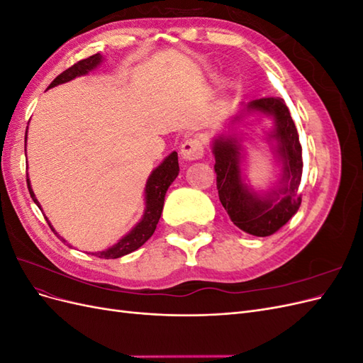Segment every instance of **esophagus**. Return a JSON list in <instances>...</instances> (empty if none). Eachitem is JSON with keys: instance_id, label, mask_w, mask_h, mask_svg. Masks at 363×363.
Segmentation results:
<instances>
[{"instance_id": "1", "label": "esophagus", "mask_w": 363, "mask_h": 363, "mask_svg": "<svg viewBox=\"0 0 363 363\" xmlns=\"http://www.w3.org/2000/svg\"><path fill=\"white\" fill-rule=\"evenodd\" d=\"M204 155L203 142L199 138H188L182 145V157L184 160H199Z\"/></svg>"}]
</instances>
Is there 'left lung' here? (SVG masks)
<instances>
[{
    "label": "left lung",
    "mask_w": 363,
    "mask_h": 363,
    "mask_svg": "<svg viewBox=\"0 0 363 363\" xmlns=\"http://www.w3.org/2000/svg\"><path fill=\"white\" fill-rule=\"evenodd\" d=\"M251 113L272 118L274 128L268 135L276 142V152L283 164L280 184L267 194H257L244 183L240 169V139L221 135L213 139L216 188L219 201L233 224L245 233L265 238L280 230L296 213L301 204L298 186L303 174V157L298 131L283 98L268 96L244 106L235 121ZM233 121V123H235Z\"/></svg>",
    "instance_id": "obj_1"
}]
</instances>
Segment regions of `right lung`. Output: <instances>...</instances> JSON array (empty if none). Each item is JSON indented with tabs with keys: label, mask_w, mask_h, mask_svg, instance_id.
Masks as SVG:
<instances>
[{
	"label": "right lung",
	"mask_w": 363,
	"mask_h": 363,
	"mask_svg": "<svg viewBox=\"0 0 363 363\" xmlns=\"http://www.w3.org/2000/svg\"><path fill=\"white\" fill-rule=\"evenodd\" d=\"M101 62H103V56L100 52L94 54V56L83 59L80 62H77L75 65H72L71 68H68L67 71H63L60 75H57L56 79L52 80V83L48 86V89H50V87L57 86V84L74 80L75 77L87 74L89 71L95 69ZM26 139H27V136H26ZM179 171H180L179 156H177V152L172 151L171 155L167 159H164L155 171L151 172V175L147 180V186H145V211H144V215H142L140 221L133 228H131L123 239H119L115 245H112L111 248H107L104 251L92 252V255L96 256V257H101V259H118V257H123V256L128 255V252L135 251L139 247L144 245L147 240L152 236V233H155V230H156L157 223L160 219V215H162V211H163L164 195H167V191L171 186V183L179 175ZM27 186H28V192L31 195L33 201H35L38 204V207L40 208V204L36 200L35 192H33L31 186H30L28 175H27ZM45 219H47L48 225L51 227V230L54 232V228L50 224L48 218H45ZM60 239L63 240V242H67V240H65L63 238H60Z\"/></svg>",
	"instance_id": "right-lung-1"
}]
</instances>
